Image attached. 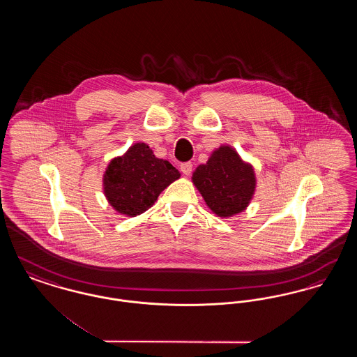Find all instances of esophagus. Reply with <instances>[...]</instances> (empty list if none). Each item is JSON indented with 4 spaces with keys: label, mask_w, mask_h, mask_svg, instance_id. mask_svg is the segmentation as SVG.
Returning <instances> with one entry per match:
<instances>
[{
    "label": "esophagus",
    "mask_w": 357,
    "mask_h": 357,
    "mask_svg": "<svg viewBox=\"0 0 357 357\" xmlns=\"http://www.w3.org/2000/svg\"><path fill=\"white\" fill-rule=\"evenodd\" d=\"M181 171L185 174V175H190L191 171H192V163L191 162H185L181 165Z\"/></svg>",
    "instance_id": "obj_1"
}]
</instances>
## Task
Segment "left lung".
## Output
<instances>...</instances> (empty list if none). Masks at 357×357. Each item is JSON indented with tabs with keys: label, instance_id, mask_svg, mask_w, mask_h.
<instances>
[{
	"label": "left lung",
	"instance_id": "obj_1",
	"mask_svg": "<svg viewBox=\"0 0 357 357\" xmlns=\"http://www.w3.org/2000/svg\"><path fill=\"white\" fill-rule=\"evenodd\" d=\"M192 183L202 194L208 208L221 218L243 211L253 198L255 174L230 146H221L192 174Z\"/></svg>",
	"mask_w": 357,
	"mask_h": 357
}]
</instances>
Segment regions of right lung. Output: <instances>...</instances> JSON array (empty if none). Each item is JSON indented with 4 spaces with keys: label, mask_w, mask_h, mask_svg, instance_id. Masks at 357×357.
<instances>
[{
    "label": "right lung",
    "mask_w": 357,
    "mask_h": 357,
    "mask_svg": "<svg viewBox=\"0 0 357 357\" xmlns=\"http://www.w3.org/2000/svg\"><path fill=\"white\" fill-rule=\"evenodd\" d=\"M179 176L170 162L156 158L146 143L139 142L109 162L102 175L104 195L119 214L135 217L147 211Z\"/></svg>",
    "instance_id": "add662e5"
}]
</instances>
